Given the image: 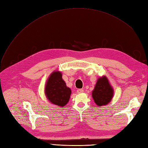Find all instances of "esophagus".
<instances>
[{"mask_svg":"<svg viewBox=\"0 0 148 148\" xmlns=\"http://www.w3.org/2000/svg\"><path fill=\"white\" fill-rule=\"evenodd\" d=\"M77 92H78V94H80V93L83 92V89H78V90H77Z\"/></svg>","mask_w":148,"mask_h":148,"instance_id":"obj_1","label":"esophagus"}]
</instances>
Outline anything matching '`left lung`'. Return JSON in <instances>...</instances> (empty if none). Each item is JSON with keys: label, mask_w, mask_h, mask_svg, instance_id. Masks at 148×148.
I'll return each instance as SVG.
<instances>
[{"label": "left lung", "mask_w": 148, "mask_h": 148, "mask_svg": "<svg viewBox=\"0 0 148 148\" xmlns=\"http://www.w3.org/2000/svg\"><path fill=\"white\" fill-rule=\"evenodd\" d=\"M114 90L105 76L97 79L92 97L97 106H102L108 104L113 97Z\"/></svg>", "instance_id": "1"}]
</instances>
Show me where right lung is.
Masks as SVG:
<instances>
[{
    "mask_svg": "<svg viewBox=\"0 0 148 148\" xmlns=\"http://www.w3.org/2000/svg\"><path fill=\"white\" fill-rule=\"evenodd\" d=\"M71 91L66 86L59 71H55L49 76L45 86V95L52 104L64 107L69 101Z\"/></svg>",
    "mask_w": 148,
    "mask_h": 148,
    "instance_id": "obj_1",
    "label": "right lung"
}]
</instances>
